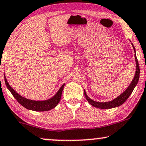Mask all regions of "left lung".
<instances>
[{
  "mask_svg": "<svg viewBox=\"0 0 146 146\" xmlns=\"http://www.w3.org/2000/svg\"><path fill=\"white\" fill-rule=\"evenodd\" d=\"M133 47L134 48V51L135 53V47L133 46V44H132ZM135 61H136V72H135V75L133 80V81L131 82V83L130 84V85L129 86L128 88L125 90L124 92L122 93L121 95H119V97L116 98L114 100H113L112 101H110V102H95L92 100H91L89 97L87 96V93H86L85 91H84V96H85L86 99L88 101V102L91 104V106H94L95 108H100V109H110V108H116V107H118V106H121L122 104H123L125 102L127 101V99L129 98V96L131 95L133 91L134 88L135 87V86L137 84L138 81H139V73H140V70H139V63H138V60L137 59L136 57V54H135Z\"/></svg>",
  "mask_w": 146,
  "mask_h": 146,
  "instance_id": "left-lung-1",
  "label": "left lung"
}]
</instances>
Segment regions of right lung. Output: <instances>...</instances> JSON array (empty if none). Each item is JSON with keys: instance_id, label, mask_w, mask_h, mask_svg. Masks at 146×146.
<instances>
[{"instance_id": "obj_1", "label": "right lung", "mask_w": 146, "mask_h": 146, "mask_svg": "<svg viewBox=\"0 0 146 146\" xmlns=\"http://www.w3.org/2000/svg\"><path fill=\"white\" fill-rule=\"evenodd\" d=\"M4 76L5 84H6L7 87L8 88V89L11 91V93L12 95H13L14 98L16 99V100H17L21 106H23V107L26 108V109L37 111H48L54 108L58 104L59 101L61 100L62 91L65 85L64 84H63L60 89H59V91H57L56 94L54 95L53 98L49 99V100L45 101L30 100H28V99L23 98V97H21L20 95H19L17 93H16V91H14L13 89H12V87L9 85V82H7L5 75Z\"/></svg>"}]
</instances>
